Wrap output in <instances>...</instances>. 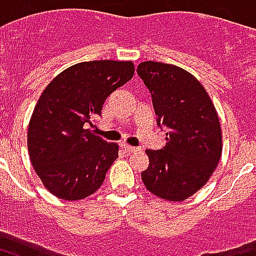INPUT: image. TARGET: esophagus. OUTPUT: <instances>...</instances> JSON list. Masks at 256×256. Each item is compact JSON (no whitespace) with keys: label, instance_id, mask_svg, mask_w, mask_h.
<instances>
[{"label":"esophagus","instance_id":"1","mask_svg":"<svg viewBox=\"0 0 256 256\" xmlns=\"http://www.w3.org/2000/svg\"><path fill=\"white\" fill-rule=\"evenodd\" d=\"M123 150H126L128 154H132V152H136V150H138V148H136V146H132V145L128 144H123Z\"/></svg>","mask_w":256,"mask_h":256}]
</instances>
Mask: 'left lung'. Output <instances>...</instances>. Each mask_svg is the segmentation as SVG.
I'll use <instances>...</instances> for the list:
<instances>
[{"mask_svg": "<svg viewBox=\"0 0 256 256\" xmlns=\"http://www.w3.org/2000/svg\"><path fill=\"white\" fill-rule=\"evenodd\" d=\"M152 96L156 123L167 130L163 150H146L150 166L141 172L150 193L182 202L203 188L222 155L220 119L203 84L184 68L159 62L137 67Z\"/></svg>", "mask_w": 256, "mask_h": 256, "instance_id": "1", "label": "left lung"}]
</instances>
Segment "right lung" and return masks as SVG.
I'll return each mask as SVG.
<instances>
[{"instance_id": "add662e5", "label": "right lung", "mask_w": 256, "mask_h": 256, "mask_svg": "<svg viewBox=\"0 0 256 256\" xmlns=\"http://www.w3.org/2000/svg\"><path fill=\"white\" fill-rule=\"evenodd\" d=\"M134 75L132 62L94 60L68 67L42 92L31 115L27 146L34 170L49 192L80 200L100 188L119 146L88 126L112 92Z\"/></svg>"}]
</instances>
